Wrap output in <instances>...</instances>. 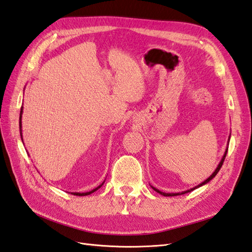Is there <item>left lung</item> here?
<instances>
[{
    "instance_id": "obj_1",
    "label": "left lung",
    "mask_w": 252,
    "mask_h": 252,
    "mask_svg": "<svg viewBox=\"0 0 252 252\" xmlns=\"http://www.w3.org/2000/svg\"><path fill=\"white\" fill-rule=\"evenodd\" d=\"M227 152H228V149L227 150H225V152H224V156H223V158H222V159L220 160V163H219V165H218V167H217V168H216V170L214 171V172H213V175L210 177V178H208V179H206L205 180V181L204 182H202L201 184H200V185H198V186H196V188H193V189H189V190H186V191H182V192H178V193H166V192H163V191H159L158 189H157L156 188H153V186H152V189H154V190H156L157 192H158V193H160V195H163V196H166V197H171V196H178V195H183V193H186V192H189V191H191V190H193V189H198V188H200V186H202V185H204V184H206V183H208V182H210L211 181V180L213 179V178H214L216 175H217V173H218V171H219V169H220L221 168V166H222V164H223V160H224V158H225V156H227Z\"/></svg>"
}]
</instances>
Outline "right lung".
I'll return each instance as SVG.
<instances>
[{
	"instance_id": "add662e5",
	"label": "right lung",
	"mask_w": 252,
	"mask_h": 252,
	"mask_svg": "<svg viewBox=\"0 0 252 252\" xmlns=\"http://www.w3.org/2000/svg\"><path fill=\"white\" fill-rule=\"evenodd\" d=\"M21 114H22V107H21ZM19 125H20V128H21V116H20V124H19ZM21 138H22V134H21ZM101 186H102V184L100 186H98V188H96V189L90 190V191H87V192H74L73 195H75V196H87V195H90V193H93L94 191H95L98 189H100Z\"/></svg>"
}]
</instances>
